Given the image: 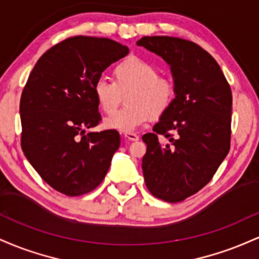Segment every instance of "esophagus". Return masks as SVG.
I'll list each match as a JSON object with an SVG mask.
<instances>
[{
	"mask_svg": "<svg viewBox=\"0 0 259 259\" xmlns=\"http://www.w3.org/2000/svg\"><path fill=\"white\" fill-rule=\"evenodd\" d=\"M124 138L130 140V141H138L139 135H136V134L134 133H125L124 134Z\"/></svg>",
	"mask_w": 259,
	"mask_h": 259,
	"instance_id": "obj_1",
	"label": "esophagus"
}]
</instances>
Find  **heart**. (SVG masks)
<instances>
[{
	"label": "heart",
	"instance_id": "obj_1",
	"mask_svg": "<svg viewBox=\"0 0 259 259\" xmlns=\"http://www.w3.org/2000/svg\"><path fill=\"white\" fill-rule=\"evenodd\" d=\"M177 94L174 80L160 76L159 69L144 58L130 56L113 69V81L100 78L94 95L100 108L112 114L127 95L128 106L105 119V126L120 133H133L151 118H158L170 108Z\"/></svg>",
	"mask_w": 259,
	"mask_h": 259
}]
</instances>
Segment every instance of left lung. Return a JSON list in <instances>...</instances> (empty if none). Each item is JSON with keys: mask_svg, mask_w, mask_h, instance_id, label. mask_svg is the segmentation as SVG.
Wrapping results in <instances>:
<instances>
[{"mask_svg": "<svg viewBox=\"0 0 259 259\" xmlns=\"http://www.w3.org/2000/svg\"><path fill=\"white\" fill-rule=\"evenodd\" d=\"M170 67L177 94L159 117L147 145L142 171L147 189L167 202H180L207 185L230 150L233 97L221 67L202 47L170 36L136 42ZM167 141L160 143L158 135Z\"/></svg>", "mask_w": 259, "mask_h": 259, "instance_id": "obj_1", "label": "left lung"}]
</instances>
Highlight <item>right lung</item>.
<instances>
[{
    "label": "right lung",
    "instance_id": "right-lung-1",
    "mask_svg": "<svg viewBox=\"0 0 259 259\" xmlns=\"http://www.w3.org/2000/svg\"><path fill=\"white\" fill-rule=\"evenodd\" d=\"M129 49L107 37L74 36L41 56L20 99L22 148L42 179L67 196L96 189L120 146L115 130L90 132L101 121L94 84Z\"/></svg>",
    "mask_w": 259,
    "mask_h": 259
}]
</instances>
